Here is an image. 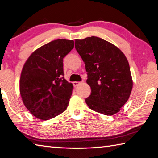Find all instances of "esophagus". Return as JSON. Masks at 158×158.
Listing matches in <instances>:
<instances>
[{
    "instance_id": "obj_1",
    "label": "esophagus",
    "mask_w": 158,
    "mask_h": 158,
    "mask_svg": "<svg viewBox=\"0 0 158 158\" xmlns=\"http://www.w3.org/2000/svg\"><path fill=\"white\" fill-rule=\"evenodd\" d=\"M80 83H81V82H76V81H75V82H73L74 87H77V85H78Z\"/></svg>"
}]
</instances>
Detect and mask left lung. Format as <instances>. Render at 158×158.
Returning a JSON list of instances; mask_svg holds the SVG:
<instances>
[{
	"instance_id": "8db88e82",
	"label": "left lung",
	"mask_w": 158,
	"mask_h": 158,
	"mask_svg": "<svg viewBox=\"0 0 158 158\" xmlns=\"http://www.w3.org/2000/svg\"><path fill=\"white\" fill-rule=\"evenodd\" d=\"M85 62L91 94L85 99L89 108L106 115L120 110L127 102L133 81L125 55L113 44L92 36L75 40Z\"/></svg>"
}]
</instances>
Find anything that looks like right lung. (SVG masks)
<instances>
[{"label":"right lung","instance_id":"1","mask_svg":"<svg viewBox=\"0 0 158 158\" xmlns=\"http://www.w3.org/2000/svg\"><path fill=\"white\" fill-rule=\"evenodd\" d=\"M74 41L58 39L41 46L23 66L19 91L26 108L35 118L48 120L65 111L73 84L64 78L63 59Z\"/></svg>","mask_w":158,"mask_h":158}]
</instances>
